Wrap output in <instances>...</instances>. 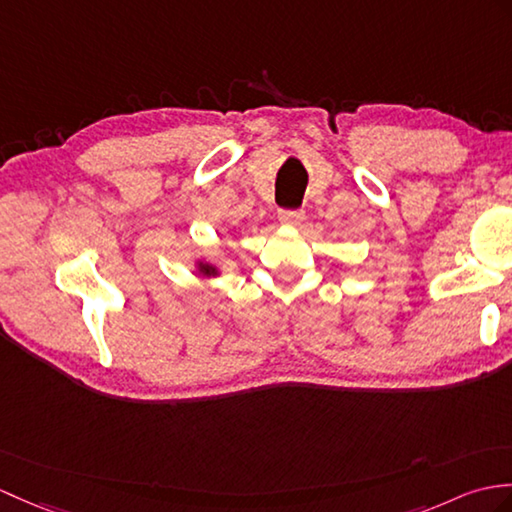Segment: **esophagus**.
I'll return each instance as SVG.
<instances>
[{
    "instance_id": "obj_1",
    "label": "esophagus",
    "mask_w": 512,
    "mask_h": 512,
    "mask_svg": "<svg viewBox=\"0 0 512 512\" xmlns=\"http://www.w3.org/2000/svg\"><path fill=\"white\" fill-rule=\"evenodd\" d=\"M279 220H281V224H285V227H299V224L305 220V211H301V209H281Z\"/></svg>"
}]
</instances>
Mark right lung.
Instances as JSON below:
<instances>
[{"instance_id":"1","label":"right lung","mask_w":512,"mask_h":512,"mask_svg":"<svg viewBox=\"0 0 512 512\" xmlns=\"http://www.w3.org/2000/svg\"><path fill=\"white\" fill-rule=\"evenodd\" d=\"M198 272L202 277H213V275H218V268L216 266H211V264H198Z\"/></svg>"}]
</instances>
